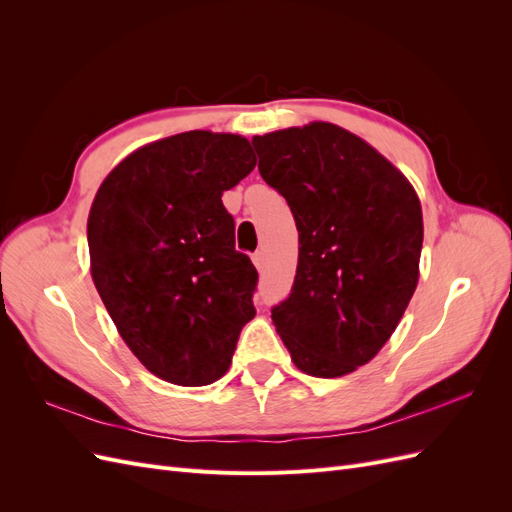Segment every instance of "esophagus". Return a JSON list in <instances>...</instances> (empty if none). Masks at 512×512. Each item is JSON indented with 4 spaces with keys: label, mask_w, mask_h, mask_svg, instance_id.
I'll use <instances>...</instances> for the list:
<instances>
[{
    "label": "esophagus",
    "mask_w": 512,
    "mask_h": 512,
    "mask_svg": "<svg viewBox=\"0 0 512 512\" xmlns=\"http://www.w3.org/2000/svg\"><path fill=\"white\" fill-rule=\"evenodd\" d=\"M252 262H254L256 269H262V265H265V252H256L252 256Z\"/></svg>",
    "instance_id": "34e87169"
}]
</instances>
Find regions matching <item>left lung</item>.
<instances>
[{
    "label": "left lung",
    "instance_id": "8db88e82",
    "mask_svg": "<svg viewBox=\"0 0 512 512\" xmlns=\"http://www.w3.org/2000/svg\"><path fill=\"white\" fill-rule=\"evenodd\" d=\"M258 170L299 230L290 297L271 318L292 363L339 378L389 342L418 284L423 209L378 149L329 121L254 136Z\"/></svg>",
    "mask_w": 512,
    "mask_h": 512
}]
</instances>
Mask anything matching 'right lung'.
<instances>
[{
    "label": "right lung",
    "instance_id": "obj_1",
    "mask_svg": "<svg viewBox=\"0 0 512 512\" xmlns=\"http://www.w3.org/2000/svg\"><path fill=\"white\" fill-rule=\"evenodd\" d=\"M254 166L241 134L183 132L132 151L91 203V280L132 354L170 384L220 380L256 316L258 273L222 205Z\"/></svg>",
    "mask_w": 512,
    "mask_h": 512
}]
</instances>
